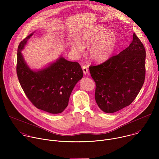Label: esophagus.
Masks as SVG:
<instances>
[{
  "mask_svg": "<svg viewBox=\"0 0 159 159\" xmlns=\"http://www.w3.org/2000/svg\"><path fill=\"white\" fill-rule=\"evenodd\" d=\"M82 70L84 74H87L88 73V68L86 65H84L82 66Z\"/></svg>",
  "mask_w": 159,
  "mask_h": 159,
  "instance_id": "1",
  "label": "esophagus"
}]
</instances>
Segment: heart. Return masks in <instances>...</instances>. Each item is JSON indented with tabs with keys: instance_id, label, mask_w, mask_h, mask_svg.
Masks as SVG:
<instances>
[{
	"instance_id": "heart-1",
	"label": "heart",
	"mask_w": 159,
	"mask_h": 159,
	"mask_svg": "<svg viewBox=\"0 0 159 159\" xmlns=\"http://www.w3.org/2000/svg\"><path fill=\"white\" fill-rule=\"evenodd\" d=\"M118 43V35L115 32L100 26H95L84 31L78 42L71 43L72 50L77 54L83 52L82 47H91L89 55L94 61H102L109 58L114 52Z\"/></svg>"
}]
</instances>
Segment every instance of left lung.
I'll list each match as a JSON object with an SVG mask.
<instances>
[{
    "mask_svg": "<svg viewBox=\"0 0 159 159\" xmlns=\"http://www.w3.org/2000/svg\"><path fill=\"white\" fill-rule=\"evenodd\" d=\"M146 52L133 34L129 46L99 65H90V75L96 83L95 99L105 112H116L131 104L145 79Z\"/></svg>",
    "mask_w": 159,
    "mask_h": 159,
    "instance_id": "left-lung-1",
    "label": "left lung"
}]
</instances>
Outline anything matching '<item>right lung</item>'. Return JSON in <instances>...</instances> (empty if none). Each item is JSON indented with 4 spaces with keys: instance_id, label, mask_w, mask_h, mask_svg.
<instances>
[{
    "instance_id": "right-lung-1",
    "label": "right lung",
    "mask_w": 159,
    "mask_h": 159,
    "mask_svg": "<svg viewBox=\"0 0 159 159\" xmlns=\"http://www.w3.org/2000/svg\"><path fill=\"white\" fill-rule=\"evenodd\" d=\"M33 33L20 42L17 56L18 80L31 102L38 109L58 114L69 104L70 96L77 82L83 76L80 65L60 58L43 70L34 72L25 63L20 51Z\"/></svg>"
}]
</instances>
